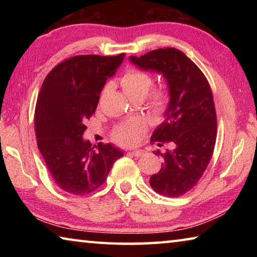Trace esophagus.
<instances>
[{
    "mask_svg": "<svg viewBox=\"0 0 257 257\" xmlns=\"http://www.w3.org/2000/svg\"><path fill=\"white\" fill-rule=\"evenodd\" d=\"M132 155H134L135 158H141V156H143L145 154V151L143 150H137V151H133L132 153H130Z\"/></svg>",
    "mask_w": 257,
    "mask_h": 257,
    "instance_id": "esophagus-1",
    "label": "esophagus"
}]
</instances>
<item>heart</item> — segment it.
Instances as JSON below:
<instances>
[{"label": "heart", "instance_id": "b5f03b06", "mask_svg": "<svg viewBox=\"0 0 257 257\" xmlns=\"http://www.w3.org/2000/svg\"><path fill=\"white\" fill-rule=\"evenodd\" d=\"M120 85L129 98H143L153 86V78L146 71L138 68H130L123 73ZM147 108L156 119L162 118L170 105V94L163 87L155 88L146 101ZM145 130V124L141 119L134 118L119 124L112 133V138L120 145L132 146L139 141Z\"/></svg>", "mask_w": 257, "mask_h": 257}]
</instances>
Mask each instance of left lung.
<instances>
[{"label":"left lung","instance_id":"left-lung-1","mask_svg":"<svg viewBox=\"0 0 257 257\" xmlns=\"http://www.w3.org/2000/svg\"><path fill=\"white\" fill-rule=\"evenodd\" d=\"M130 61L144 70L162 73L168 82L170 105L151 142H159V146L171 143L173 149L154 152L164 163L150 185L163 196L179 197L201 179L214 151L216 113L210 84L201 69L173 47L130 56Z\"/></svg>","mask_w":257,"mask_h":257}]
</instances>
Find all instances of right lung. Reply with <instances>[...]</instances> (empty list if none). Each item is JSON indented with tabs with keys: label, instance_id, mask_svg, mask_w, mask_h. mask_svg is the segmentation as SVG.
Here are the masks:
<instances>
[{
	"label": "right lung",
	"instance_id": "add662e5",
	"mask_svg": "<svg viewBox=\"0 0 257 257\" xmlns=\"http://www.w3.org/2000/svg\"><path fill=\"white\" fill-rule=\"evenodd\" d=\"M123 58L124 53L72 56L52 69L43 82L35 108L37 146L55 184L69 194L96 190L123 156L111 144L92 146L82 139L104 85Z\"/></svg>",
	"mask_w": 257,
	"mask_h": 257
}]
</instances>
